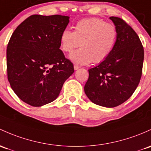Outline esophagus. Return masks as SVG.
<instances>
[{"label":"esophagus","mask_w":151,"mask_h":151,"mask_svg":"<svg viewBox=\"0 0 151 151\" xmlns=\"http://www.w3.org/2000/svg\"><path fill=\"white\" fill-rule=\"evenodd\" d=\"M80 68V66L78 65H74V70H78Z\"/></svg>","instance_id":"1"}]
</instances>
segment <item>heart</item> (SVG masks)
<instances>
[{
	"label": "heart",
	"instance_id": "1",
	"mask_svg": "<svg viewBox=\"0 0 151 151\" xmlns=\"http://www.w3.org/2000/svg\"><path fill=\"white\" fill-rule=\"evenodd\" d=\"M117 39V29L111 23L97 18L84 19L74 26V32L65 29L60 38V48L65 52L73 51L69 58L79 65L103 62L111 55Z\"/></svg>",
	"mask_w": 151,
	"mask_h": 151
}]
</instances>
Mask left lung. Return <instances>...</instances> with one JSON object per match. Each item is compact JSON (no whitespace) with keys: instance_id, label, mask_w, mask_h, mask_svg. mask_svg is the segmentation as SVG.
<instances>
[{"instance_id":"1","label":"left lung","mask_w":151,"mask_h":151,"mask_svg":"<svg viewBox=\"0 0 151 151\" xmlns=\"http://www.w3.org/2000/svg\"><path fill=\"white\" fill-rule=\"evenodd\" d=\"M117 29L112 52L88 70L85 93L93 103L112 108L126 101L137 88L142 76L144 50L140 38L123 19L109 18Z\"/></svg>"}]
</instances>
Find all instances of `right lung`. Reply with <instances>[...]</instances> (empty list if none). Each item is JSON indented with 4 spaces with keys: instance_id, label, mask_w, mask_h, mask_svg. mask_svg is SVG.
<instances>
[{
    "instance_id": "obj_1",
    "label": "right lung",
    "mask_w": 151,
    "mask_h": 151,
    "mask_svg": "<svg viewBox=\"0 0 151 151\" xmlns=\"http://www.w3.org/2000/svg\"><path fill=\"white\" fill-rule=\"evenodd\" d=\"M69 18L32 15L11 35L6 50L8 80L18 97L31 106L55 100L73 73V65L60 50Z\"/></svg>"
}]
</instances>
